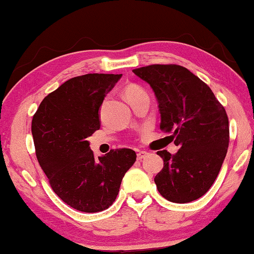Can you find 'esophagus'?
I'll return each mask as SVG.
<instances>
[{
	"mask_svg": "<svg viewBox=\"0 0 254 254\" xmlns=\"http://www.w3.org/2000/svg\"><path fill=\"white\" fill-rule=\"evenodd\" d=\"M148 156V152L147 151H139L138 155H136V157H138L139 160H142L143 158H146V157Z\"/></svg>",
	"mask_w": 254,
	"mask_h": 254,
	"instance_id": "1",
	"label": "esophagus"
}]
</instances>
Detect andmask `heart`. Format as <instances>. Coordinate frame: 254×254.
Here are the masks:
<instances>
[{
    "mask_svg": "<svg viewBox=\"0 0 254 254\" xmlns=\"http://www.w3.org/2000/svg\"><path fill=\"white\" fill-rule=\"evenodd\" d=\"M124 95H126V98L127 100L133 99L135 97H140V96H147L146 92H144L140 87L135 86V84H130V86H127L126 88V90H124Z\"/></svg>",
    "mask_w": 254,
    "mask_h": 254,
    "instance_id": "heart-1",
    "label": "heart"
}]
</instances>
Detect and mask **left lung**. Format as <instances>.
<instances>
[{
  "label": "left lung",
  "mask_w": 254,
  "mask_h": 254,
  "mask_svg": "<svg viewBox=\"0 0 254 254\" xmlns=\"http://www.w3.org/2000/svg\"><path fill=\"white\" fill-rule=\"evenodd\" d=\"M154 90L160 128L171 133L179 151H157L164 167L155 178L160 194L187 203L206 193L218 175L229 142L224 106L206 83L178 64H151L132 70Z\"/></svg>",
  "instance_id": "1"
}]
</instances>
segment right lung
Returning a JSON list of instances; mask_svg holds the SVG:
<instances>
[{
  "mask_svg": "<svg viewBox=\"0 0 254 254\" xmlns=\"http://www.w3.org/2000/svg\"><path fill=\"white\" fill-rule=\"evenodd\" d=\"M121 76L89 73L67 80L43 99L31 122L36 156L51 188L79 211L112 206L136 159L127 148L97 158L87 140L99 130V107Z\"/></svg>",
  "mask_w": 254,
  "mask_h": 254,
  "instance_id": "right-lung-1",
  "label": "right lung"
}]
</instances>
